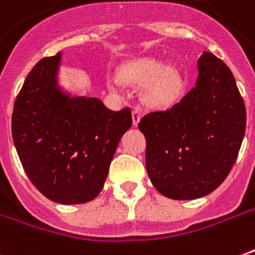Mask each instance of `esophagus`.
<instances>
[{
  "mask_svg": "<svg viewBox=\"0 0 255 255\" xmlns=\"http://www.w3.org/2000/svg\"><path fill=\"white\" fill-rule=\"evenodd\" d=\"M139 120H140V112L138 109H133L132 110V123L135 127L138 126Z\"/></svg>",
  "mask_w": 255,
  "mask_h": 255,
  "instance_id": "esophagus-1",
  "label": "esophagus"
}]
</instances>
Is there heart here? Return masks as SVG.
<instances>
[{"mask_svg": "<svg viewBox=\"0 0 255 255\" xmlns=\"http://www.w3.org/2000/svg\"><path fill=\"white\" fill-rule=\"evenodd\" d=\"M122 78L129 84H147L146 102L153 106H167L177 95L181 77L175 69L165 67L156 59H139L127 65L122 70Z\"/></svg>", "mask_w": 255, "mask_h": 255, "instance_id": "obj_1", "label": "heart"}]
</instances>
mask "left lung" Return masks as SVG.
I'll use <instances>...</instances> for the list:
<instances>
[{
	"instance_id": "left-lung-1",
	"label": "left lung",
	"mask_w": 255,
	"mask_h": 255,
	"mask_svg": "<svg viewBox=\"0 0 255 255\" xmlns=\"http://www.w3.org/2000/svg\"><path fill=\"white\" fill-rule=\"evenodd\" d=\"M196 85L170 110L138 124L146 138V171L174 200L207 196L225 181L246 131V108L232 72L211 52L197 60Z\"/></svg>"
}]
</instances>
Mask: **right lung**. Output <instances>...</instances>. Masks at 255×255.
I'll return each instance as SVG.
<instances>
[{
  "label": "right lung",
  "instance_id": "right-lung-1",
  "mask_svg": "<svg viewBox=\"0 0 255 255\" xmlns=\"http://www.w3.org/2000/svg\"><path fill=\"white\" fill-rule=\"evenodd\" d=\"M62 53L41 59L24 80L12 113V138L30 181L49 200L81 204L102 190L131 110L59 85Z\"/></svg>",
  "mask_w": 255,
  "mask_h": 255
}]
</instances>
